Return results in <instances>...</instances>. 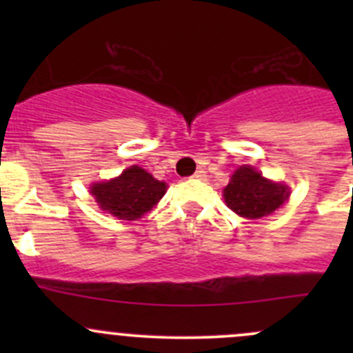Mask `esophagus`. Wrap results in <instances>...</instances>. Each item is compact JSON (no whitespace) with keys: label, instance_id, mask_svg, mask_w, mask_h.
Here are the masks:
<instances>
[{"label":"esophagus","instance_id":"1","mask_svg":"<svg viewBox=\"0 0 353 353\" xmlns=\"http://www.w3.org/2000/svg\"><path fill=\"white\" fill-rule=\"evenodd\" d=\"M193 179H196V181H205V179H206V172H205V170H196V172L193 174Z\"/></svg>","mask_w":353,"mask_h":353}]
</instances>
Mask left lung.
Listing matches in <instances>:
<instances>
[{
    "label": "left lung",
    "mask_w": 353,
    "mask_h": 353,
    "mask_svg": "<svg viewBox=\"0 0 353 353\" xmlns=\"http://www.w3.org/2000/svg\"><path fill=\"white\" fill-rule=\"evenodd\" d=\"M227 206L245 219H261L285 203L287 186L265 179L252 167L243 165L234 172L223 190Z\"/></svg>",
    "instance_id": "obj_1"
}]
</instances>
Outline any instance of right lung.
<instances>
[{
  "label": "right lung",
  "instance_id": "right-lung-1",
  "mask_svg": "<svg viewBox=\"0 0 353 353\" xmlns=\"http://www.w3.org/2000/svg\"><path fill=\"white\" fill-rule=\"evenodd\" d=\"M165 193V183L157 181L141 167L133 165L119 177L92 186L97 203L104 212L121 220H137L154 208Z\"/></svg>",
  "mask_w": 353,
  "mask_h": 353
}]
</instances>
